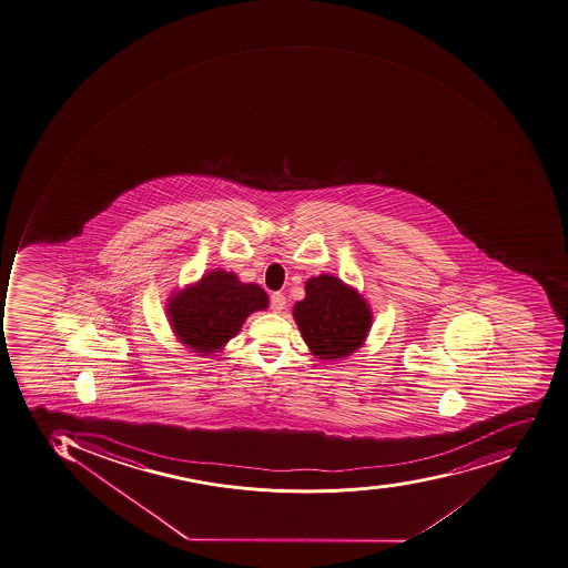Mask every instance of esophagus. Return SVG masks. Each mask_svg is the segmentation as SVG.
I'll use <instances>...</instances> for the list:
<instances>
[{"instance_id":"34e87169","label":"esophagus","mask_w":568,"mask_h":568,"mask_svg":"<svg viewBox=\"0 0 568 568\" xmlns=\"http://www.w3.org/2000/svg\"><path fill=\"white\" fill-rule=\"evenodd\" d=\"M285 306V295H283L282 292H274V294L271 295V310H273L274 313H282Z\"/></svg>"}]
</instances>
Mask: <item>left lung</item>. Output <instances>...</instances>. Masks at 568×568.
<instances>
[{
  "label": "left lung",
  "mask_w": 568,
  "mask_h": 568,
  "mask_svg": "<svg viewBox=\"0 0 568 568\" xmlns=\"http://www.w3.org/2000/svg\"><path fill=\"white\" fill-rule=\"evenodd\" d=\"M306 297L292 308L304 343L317 359L348 357L366 342L374 313L368 301L333 274L310 277Z\"/></svg>",
  "instance_id": "left-lung-1"
}]
</instances>
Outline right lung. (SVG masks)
Listing matches in <instances>:
<instances>
[{"label":"right lung","instance_id":"1","mask_svg":"<svg viewBox=\"0 0 568 568\" xmlns=\"http://www.w3.org/2000/svg\"><path fill=\"white\" fill-rule=\"evenodd\" d=\"M267 306L262 286L242 283L237 274L214 268L168 297L166 317L182 345L209 357L239 335L251 313Z\"/></svg>","mask_w":568,"mask_h":568}]
</instances>
